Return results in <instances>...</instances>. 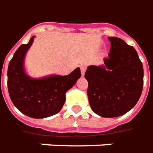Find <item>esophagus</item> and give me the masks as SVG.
Here are the masks:
<instances>
[{"label": "esophagus", "instance_id": "34e87169", "mask_svg": "<svg viewBox=\"0 0 153 153\" xmlns=\"http://www.w3.org/2000/svg\"><path fill=\"white\" fill-rule=\"evenodd\" d=\"M80 68H81V71H82V74L84 75L85 70H86V66H85V65H81V66H80Z\"/></svg>", "mask_w": 153, "mask_h": 153}]
</instances>
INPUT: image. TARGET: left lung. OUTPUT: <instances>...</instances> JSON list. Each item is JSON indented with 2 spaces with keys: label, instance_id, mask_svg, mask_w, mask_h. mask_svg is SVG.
<instances>
[{
  "label": "left lung",
  "instance_id": "obj_1",
  "mask_svg": "<svg viewBox=\"0 0 153 153\" xmlns=\"http://www.w3.org/2000/svg\"><path fill=\"white\" fill-rule=\"evenodd\" d=\"M108 39L110 50L105 65L89 66L85 78L92 110L100 116L114 118L128 112L138 101L143 87V67L134 47L120 38Z\"/></svg>",
  "mask_w": 153,
  "mask_h": 153
}]
</instances>
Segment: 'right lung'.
Segmentation results:
<instances>
[{"label":"right lung","mask_w":153,"mask_h":153,"mask_svg":"<svg viewBox=\"0 0 153 153\" xmlns=\"http://www.w3.org/2000/svg\"><path fill=\"white\" fill-rule=\"evenodd\" d=\"M34 36L16 51L7 71V86L11 101L19 111L33 119H43L57 114L66 101V92L76 84L82 73L77 68L68 76L54 75L31 78L24 69L27 51Z\"/></svg>","instance_id":"obj_1"}]
</instances>
